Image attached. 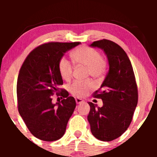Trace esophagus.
I'll return each mask as SVG.
<instances>
[{
	"mask_svg": "<svg viewBox=\"0 0 157 157\" xmlns=\"http://www.w3.org/2000/svg\"><path fill=\"white\" fill-rule=\"evenodd\" d=\"M75 101L77 104H80V103H82V102H84L83 100H82V99L79 98V97H75Z\"/></svg>",
	"mask_w": 157,
	"mask_h": 157,
	"instance_id": "obj_1",
	"label": "esophagus"
}]
</instances>
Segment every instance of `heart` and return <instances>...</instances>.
Listing matches in <instances>:
<instances>
[{
    "label": "heart",
    "mask_w": 157,
    "mask_h": 157,
    "mask_svg": "<svg viewBox=\"0 0 157 157\" xmlns=\"http://www.w3.org/2000/svg\"><path fill=\"white\" fill-rule=\"evenodd\" d=\"M73 60L77 64L86 66L89 70V75L93 78H101L105 69V64L102 56L93 48L82 46L77 48L72 54ZM58 70L61 77L64 80H69L72 76L73 65L68 59L63 57L59 61ZM93 82L91 81H75L68 86V91L74 95L82 97L93 88Z\"/></svg>",
    "instance_id": "obj_1"
}]
</instances>
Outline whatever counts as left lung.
<instances>
[{
	"mask_svg": "<svg viewBox=\"0 0 157 157\" xmlns=\"http://www.w3.org/2000/svg\"><path fill=\"white\" fill-rule=\"evenodd\" d=\"M90 47L104 52L109 70L100 86L99 94L94 97L102 100V107L89 102L90 111L88 121L91 134L97 140L112 141L127 130L137 105V86L132 65L122 48L112 41H94Z\"/></svg>",
	"mask_w": 157,
	"mask_h": 157,
	"instance_id": "obj_1",
	"label": "left lung"
}]
</instances>
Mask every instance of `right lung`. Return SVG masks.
Returning a JSON list of instances; mask_svg holds the SVG:
<instances>
[{
    "instance_id": "1",
    "label": "right lung",
    "mask_w": 157,
    "mask_h": 157,
    "mask_svg": "<svg viewBox=\"0 0 157 157\" xmlns=\"http://www.w3.org/2000/svg\"><path fill=\"white\" fill-rule=\"evenodd\" d=\"M80 44H43L30 52L21 66L17 82L18 111L29 130L37 139L52 142L65 134L76 102L66 90L60 94L63 100L60 102L53 103L52 97L60 91L59 86L63 84L59 61L66 52Z\"/></svg>"
}]
</instances>
